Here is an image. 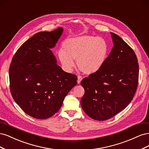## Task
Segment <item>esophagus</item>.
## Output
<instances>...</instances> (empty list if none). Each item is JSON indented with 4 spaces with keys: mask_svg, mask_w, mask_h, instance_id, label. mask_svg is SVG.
I'll return each instance as SVG.
<instances>
[{
    "mask_svg": "<svg viewBox=\"0 0 149 149\" xmlns=\"http://www.w3.org/2000/svg\"><path fill=\"white\" fill-rule=\"evenodd\" d=\"M82 79H83L82 76H78V80H77V83H78V84H80L81 81Z\"/></svg>",
    "mask_w": 149,
    "mask_h": 149,
    "instance_id": "1",
    "label": "esophagus"
}]
</instances>
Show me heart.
<instances>
[{
	"instance_id": "obj_1",
	"label": "heart",
	"mask_w": 149,
	"mask_h": 149,
	"mask_svg": "<svg viewBox=\"0 0 149 149\" xmlns=\"http://www.w3.org/2000/svg\"><path fill=\"white\" fill-rule=\"evenodd\" d=\"M58 52L63 68L70 71L76 60L79 69L83 73L93 74L100 71L107 59L109 45L106 40L93 35H81L67 39Z\"/></svg>"
}]
</instances>
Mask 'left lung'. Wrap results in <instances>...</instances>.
Wrapping results in <instances>:
<instances>
[{
    "label": "left lung",
    "mask_w": 149,
    "mask_h": 149,
    "mask_svg": "<svg viewBox=\"0 0 149 149\" xmlns=\"http://www.w3.org/2000/svg\"><path fill=\"white\" fill-rule=\"evenodd\" d=\"M114 47L102 68L84 78L83 111L94 120L116 116L132 100L139 81V64L133 49L119 36L111 32Z\"/></svg>",
    "instance_id": "1"
}]
</instances>
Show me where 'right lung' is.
<instances>
[{
    "mask_svg": "<svg viewBox=\"0 0 149 149\" xmlns=\"http://www.w3.org/2000/svg\"><path fill=\"white\" fill-rule=\"evenodd\" d=\"M63 31L59 27L33 35L12 58L9 68L12 96L26 114L35 119H47L56 114L77 84V76L63 70L51 50Z\"/></svg>",
    "mask_w": 149,
    "mask_h": 149,
    "instance_id": "obj_1",
    "label": "right lung"
}]
</instances>
